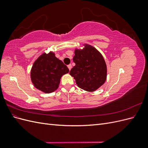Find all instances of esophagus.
I'll return each mask as SVG.
<instances>
[{
	"mask_svg": "<svg viewBox=\"0 0 148 148\" xmlns=\"http://www.w3.org/2000/svg\"><path fill=\"white\" fill-rule=\"evenodd\" d=\"M67 66H68V68H69V69L70 70L71 69V68H72V66H71V64H69Z\"/></svg>",
	"mask_w": 148,
	"mask_h": 148,
	"instance_id": "34e87169",
	"label": "esophagus"
}]
</instances>
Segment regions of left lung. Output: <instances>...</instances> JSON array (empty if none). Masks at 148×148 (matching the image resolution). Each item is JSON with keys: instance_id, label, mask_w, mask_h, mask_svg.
Here are the masks:
<instances>
[{"instance_id": "8db88e82", "label": "left lung", "mask_w": 148, "mask_h": 148, "mask_svg": "<svg viewBox=\"0 0 148 148\" xmlns=\"http://www.w3.org/2000/svg\"><path fill=\"white\" fill-rule=\"evenodd\" d=\"M83 49H75L73 60L75 63L70 71L77 86L92 92L99 88L107 78V65L101 53L93 46L84 44Z\"/></svg>"}]
</instances>
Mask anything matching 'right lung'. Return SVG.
<instances>
[{
    "instance_id": "1",
    "label": "right lung",
    "mask_w": 148,
    "mask_h": 148,
    "mask_svg": "<svg viewBox=\"0 0 148 148\" xmlns=\"http://www.w3.org/2000/svg\"><path fill=\"white\" fill-rule=\"evenodd\" d=\"M69 69L63 62L50 52L43 53L36 60L31 70V79L34 86L45 93L52 92L59 88L60 78Z\"/></svg>"
}]
</instances>
